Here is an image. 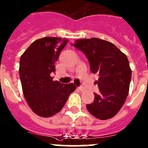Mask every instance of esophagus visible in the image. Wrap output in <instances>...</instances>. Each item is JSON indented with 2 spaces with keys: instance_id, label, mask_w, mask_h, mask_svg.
<instances>
[{
  "instance_id": "esophagus-1",
  "label": "esophagus",
  "mask_w": 148,
  "mask_h": 148,
  "mask_svg": "<svg viewBox=\"0 0 148 148\" xmlns=\"http://www.w3.org/2000/svg\"><path fill=\"white\" fill-rule=\"evenodd\" d=\"M78 89H79L80 91H84V90H85V88H84V87H82V86H79V87H78Z\"/></svg>"
}]
</instances>
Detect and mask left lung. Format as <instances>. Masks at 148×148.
I'll use <instances>...</instances> for the list:
<instances>
[{"label":"left lung","instance_id":"obj_1","mask_svg":"<svg viewBox=\"0 0 148 148\" xmlns=\"http://www.w3.org/2000/svg\"><path fill=\"white\" fill-rule=\"evenodd\" d=\"M74 47L85 54L90 71L99 75L96 84L99 94L86 106L88 110L97 119L106 120L119 112L128 95L131 69L127 56L112 42L99 38L80 39Z\"/></svg>","mask_w":148,"mask_h":148}]
</instances>
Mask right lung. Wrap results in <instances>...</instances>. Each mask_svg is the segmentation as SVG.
Masks as SVG:
<instances>
[{
	"label": "right lung",
	"mask_w": 148,
	"mask_h": 148,
	"mask_svg": "<svg viewBox=\"0 0 148 148\" xmlns=\"http://www.w3.org/2000/svg\"><path fill=\"white\" fill-rule=\"evenodd\" d=\"M68 42L67 39L46 38L36 40L21 55L19 74L23 93L33 112L42 117L58 114L69 95L74 92V83L53 81L54 63Z\"/></svg>",
	"instance_id": "add662e5"
}]
</instances>
